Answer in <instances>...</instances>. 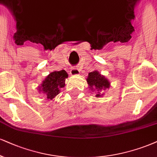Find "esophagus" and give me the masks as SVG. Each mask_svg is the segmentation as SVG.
<instances>
[{
  "mask_svg": "<svg viewBox=\"0 0 157 157\" xmlns=\"http://www.w3.org/2000/svg\"><path fill=\"white\" fill-rule=\"evenodd\" d=\"M71 75H78L80 74V71L78 68H72L71 70Z\"/></svg>",
  "mask_w": 157,
  "mask_h": 157,
  "instance_id": "34e87169",
  "label": "esophagus"
}]
</instances>
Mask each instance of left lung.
I'll return each mask as SVG.
<instances>
[{
    "instance_id": "1",
    "label": "left lung",
    "mask_w": 157,
    "mask_h": 157,
    "mask_svg": "<svg viewBox=\"0 0 157 157\" xmlns=\"http://www.w3.org/2000/svg\"><path fill=\"white\" fill-rule=\"evenodd\" d=\"M86 82L91 91L95 92L96 98H101L104 95V91L108 90L111 83L105 75L100 74L98 71L89 73Z\"/></svg>"
}]
</instances>
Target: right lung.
Here are the masks:
<instances>
[{
	"mask_svg": "<svg viewBox=\"0 0 157 157\" xmlns=\"http://www.w3.org/2000/svg\"><path fill=\"white\" fill-rule=\"evenodd\" d=\"M67 77L68 74L65 70L50 73L38 86V92L44 94L47 100H53L60 92V89L65 87Z\"/></svg>",
	"mask_w": 157,
	"mask_h": 157,
	"instance_id": "obj_1",
	"label": "right lung"
}]
</instances>
